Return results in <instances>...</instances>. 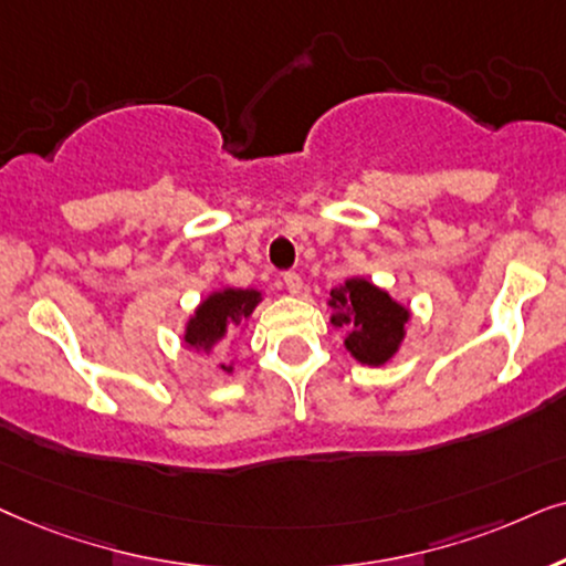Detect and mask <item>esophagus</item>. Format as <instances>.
Segmentation results:
<instances>
[{"label": "esophagus", "mask_w": 566, "mask_h": 566, "mask_svg": "<svg viewBox=\"0 0 566 566\" xmlns=\"http://www.w3.org/2000/svg\"><path fill=\"white\" fill-rule=\"evenodd\" d=\"M282 279H284V287H287L292 295H297V292L303 290V276H300L297 271H284Z\"/></svg>", "instance_id": "esophagus-1"}]
</instances>
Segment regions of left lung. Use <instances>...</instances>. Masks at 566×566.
Listing matches in <instances>:
<instances>
[{
	"label": "left lung",
	"instance_id": "left-lung-1",
	"mask_svg": "<svg viewBox=\"0 0 566 566\" xmlns=\"http://www.w3.org/2000/svg\"><path fill=\"white\" fill-rule=\"evenodd\" d=\"M331 307H336L331 323L349 326L346 349L365 365H382L390 359L403 338V323L409 313L394 303L386 292L365 279H349L344 290L331 292Z\"/></svg>",
	"mask_w": 566,
	"mask_h": 566
}]
</instances>
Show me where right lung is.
Returning <instances> with one entry per match:
<instances>
[{
    "instance_id": "right-lung-1",
    "label": "right lung",
    "mask_w": 566,
    "mask_h": 566,
    "mask_svg": "<svg viewBox=\"0 0 566 566\" xmlns=\"http://www.w3.org/2000/svg\"><path fill=\"white\" fill-rule=\"evenodd\" d=\"M259 297L261 295L255 290H222L209 295L188 321L186 344L199 346V349H214L224 338V331L253 313Z\"/></svg>"
}]
</instances>
